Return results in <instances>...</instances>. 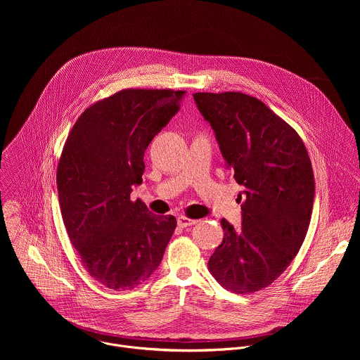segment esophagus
Returning <instances> with one entry per match:
<instances>
[{"instance_id": "1", "label": "esophagus", "mask_w": 360, "mask_h": 360, "mask_svg": "<svg viewBox=\"0 0 360 360\" xmlns=\"http://www.w3.org/2000/svg\"><path fill=\"white\" fill-rule=\"evenodd\" d=\"M177 223L180 227H188V226H193V224H197L198 220L197 219H190V217H186V216H180L177 219Z\"/></svg>"}]
</instances>
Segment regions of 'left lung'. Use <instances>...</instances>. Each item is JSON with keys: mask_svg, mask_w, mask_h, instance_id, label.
<instances>
[{"mask_svg": "<svg viewBox=\"0 0 360 360\" xmlns=\"http://www.w3.org/2000/svg\"><path fill=\"white\" fill-rule=\"evenodd\" d=\"M193 97L244 187L243 229L221 219L224 237L207 269L223 288L252 294L278 278L304 244L314 198L310 158L300 134L255 97L240 91Z\"/></svg>", "mask_w": 360, "mask_h": 360, "instance_id": "left-lung-1", "label": "left lung"}]
</instances>
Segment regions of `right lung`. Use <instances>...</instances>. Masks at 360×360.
I'll return each mask as SVG.
<instances>
[{"instance_id": "obj_1", "label": "right lung", "mask_w": 360, "mask_h": 360, "mask_svg": "<svg viewBox=\"0 0 360 360\" xmlns=\"http://www.w3.org/2000/svg\"><path fill=\"white\" fill-rule=\"evenodd\" d=\"M186 91L124 89L90 105L68 134L56 167L59 206L89 274L110 290H133L159 266L176 217L131 201L144 153L179 110Z\"/></svg>"}]
</instances>
